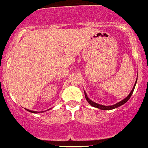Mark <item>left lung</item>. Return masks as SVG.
<instances>
[{
    "label": "left lung",
    "mask_w": 148,
    "mask_h": 148,
    "mask_svg": "<svg viewBox=\"0 0 148 148\" xmlns=\"http://www.w3.org/2000/svg\"><path fill=\"white\" fill-rule=\"evenodd\" d=\"M137 80H136L135 83H134V87H133L132 90V91L130 92V94H129L128 96H127V97L125 98V99H124L123 100L121 101H119V102H118V103H115L114 105H112V106H104V105L99 104V103H95V102L92 101L91 100H90V99H89V98L88 97V96H87V94H86V92L84 91V93H85V96H86V100H87V101L88 102V103H90V104L92 106H93V107L98 108V109H102V110H111V109H116V108H117V107H119V106H122V105H123L124 103H125L126 102H127V101H128L129 99H130V97H131V96H132V95L133 91H134V87H135V85H136V83H137Z\"/></svg>",
    "instance_id": "8db88e82"
}]
</instances>
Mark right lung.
Returning <instances> with one entry per match:
<instances>
[{"mask_svg": "<svg viewBox=\"0 0 148 148\" xmlns=\"http://www.w3.org/2000/svg\"><path fill=\"white\" fill-rule=\"evenodd\" d=\"M26 110H27L28 112H32V113H37V112H34V111L29 110V109H26ZM45 112H46V111H45ZM38 113H39V112H38Z\"/></svg>", "mask_w": 148, "mask_h": 148, "instance_id": "add662e5", "label": "right lung"}]
</instances>
